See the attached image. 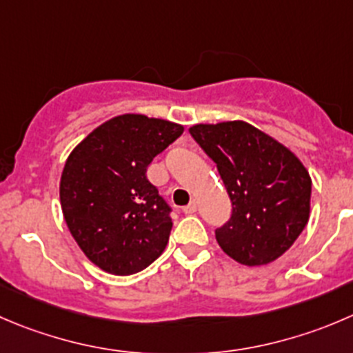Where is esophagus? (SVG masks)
I'll return each mask as SVG.
<instances>
[{"mask_svg":"<svg viewBox=\"0 0 353 353\" xmlns=\"http://www.w3.org/2000/svg\"><path fill=\"white\" fill-rule=\"evenodd\" d=\"M183 212L184 214H194V212H196V201H190V203L183 208Z\"/></svg>","mask_w":353,"mask_h":353,"instance_id":"34e87169","label":"esophagus"}]
</instances>
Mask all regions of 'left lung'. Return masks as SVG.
I'll use <instances>...</instances> for the list:
<instances>
[{
	"label": "left lung",
	"mask_w": 353,
	"mask_h": 353,
	"mask_svg": "<svg viewBox=\"0 0 353 353\" xmlns=\"http://www.w3.org/2000/svg\"><path fill=\"white\" fill-rule=\"evenodd\" d=\"M190 134L215 162L231 198V219L215 231L222 252L248 268L274 262L309 222V170L292 150L245 121L194 124Z\"/></svg>",
	"instance_id": "left-lung-1"
}]
</instances>
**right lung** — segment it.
Segmentation results:
<instances>
[{
  "mask_svg": "<svg viewBox=\"0 0 353 353\" xmlns=\"http://www.w3.org/2000/svg\"><path fill=\"white\" fill-rule=\"evenodd\" d=\"M163 119L124 114L98 125L65 160L63 219L75 243L101 271L131 276L169 243V205L146 179V167L183 134Z\"/></svg>",
  "mask_w": 353,
  "mask_h": 353,
  "instance_id": "1",
  "label": "right lung"
}]
</instances>
